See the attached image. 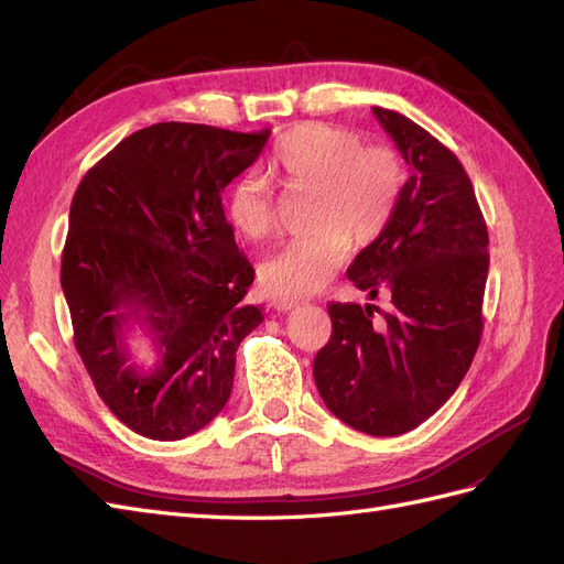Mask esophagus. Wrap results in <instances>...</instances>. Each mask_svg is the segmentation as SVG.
Here are the masks:
<instances>
[{"label":"esophagus","mask_w":564,"mask_h":564,"mask_svg":"<svg viewBox=\"0 0 564 564\" xmlns=\"http://www.w3.org/2000/svg\"><path fill=\"white\" fill-rule=\"evenodd\" d=\"M297 300H293V297H276L273 300V310H279V312H291V310H295L297 307Z\"/></svg>","instance_id":"esophagus-1"}]
</instances>
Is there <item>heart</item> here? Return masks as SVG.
<instances>
[{
  "label": "heart",
  "mask_w": 564,
  "mask_h": 564,
  "mask_svg": "<svg viewBox=\"0 0 564 564\" xmlns=\"http://www.w3.org/2000/svg\"><path fill=\"white\" fill-rule=\"evenodd\" d=\"M271 172L291 191L312 193L314 231L271 252L260 267L273 295H312L345 262L357 243H371L388 227L404 188V165L394 149L368 143L324 122H304L285 132L271 153ZM227 210L248 238H264L276 221L273 188L264 174L248 170L231 186Z\"/></svg>",
  "instance_id": "obj_1"
}]
</instances>
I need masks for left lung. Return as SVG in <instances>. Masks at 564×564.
Wrapping results in <instances>:
<instances>
[{
  "instance_id": "left-lung-1",
  "label": "left lung",
  "mask_w": 564,
  "mask_h": 564,
  "mask_svg": "<svg viewBox=\"0 0 564 564\" xmlns=\"http://www.w3.org/2000/svg\"><path fill=\"white\" fill-rule=\"evenodd\" d=\"M411 167L384 231L347 269L376 304L330 302L333 333L314 357L321 399L349 427L397 437L444 406L481 337L489 234L470 176L421 124L373 106ZM378 311L383 316L373 319Z\"/></svg>"
}]
</instances>
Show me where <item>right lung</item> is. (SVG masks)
Segmentation results:
<instances>
[{
  "label": "right lung",
  "mask_w": 564,
  "mask_h": 564,
  "mask_svg": "<svg viewBox=\"0 0 564 564\" xmlns=\"http://www.w3.org/2000/svg\"><path fill=\"white\" fill-rule=\"evenodd\" d=\"M269 134L158 122L75 191L61 260L75 347L104 404L141 437L176 442L210 423L231 397L240 340L264 321L246 302L254 269L221 193ZM134 325L159 357L151 372L131 361Z\"/></svg>",
  "instance_id": "1"
}]
</instances>
